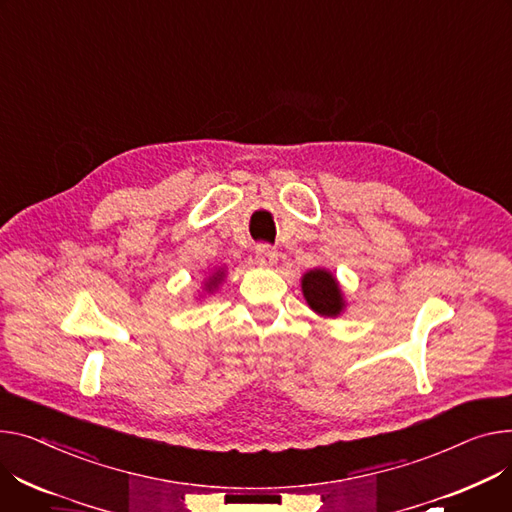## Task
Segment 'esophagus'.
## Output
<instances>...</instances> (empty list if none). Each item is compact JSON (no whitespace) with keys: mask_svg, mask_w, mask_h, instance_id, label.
Returning <instances> with one entry per match:
<instances>
[{"mask_svg":"<svg viewBox=\"0 0 512 512\" xmlns=\"http://www.w3.org/2000/svg\"><path fill=\"white\" fill-rule=\"evenodd\" d=\"M255 259H257V263L261 267H271V265L278 261V251L271 247V245H259Z\"/></svg>","mask_w":512,"mask_h":512,"instance_id":"esophagus-1","label":"esophagus"}]
</instances>
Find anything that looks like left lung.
Here are the masks:
<instances>
[{
  "mask_svg": "<svg viewBox=\"0 0 512 512\" xmlns=\"http://www.w3.org/2000/svg\"><path fill=\"white\" fill-rule=\"evenodd\" d=\"M302 292L313 311L325 317H335L344 309V298L335 278L325 269H313L302 278Z\"/></svg>",
  "mask_w": 512,
  "mask_h": 512,
  "instance_id": "1",
  "label": "left lung"
}]
</instances>
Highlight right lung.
<instances>
[{
	"label": "right lung",
	"mask_w": 512,
	"mask_h": 512,
	"mask_svg": "<svg viewBox=\"0 0 512 512\" xmlns=\"http://www.w3.org/2000/svg\"><path fill=\"white\" fill-rule=\"evenodd\" d=\"M220 280H222V271H218V274H214L212 278H210V284H208V290H214L218 284H220Z\"/></svg>",
	"instance_id": "1"
}]
</instances>
